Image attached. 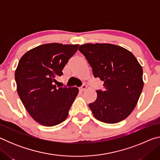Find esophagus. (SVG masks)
Instances as JSON below:
<instances>
[{"instance_id": "obj_1", "label": "esophagus", "mask_w": 160, "mask_h": 160, "mask_svg": "<svg viewBox=\"0 0 160 160\" xmlns=\"http://www.w3.org/2000/svg\"><path fill=\"white\" fill-rule=\"evenodd\" d=\"M87 89V86L85 85H82V86L80 87V88H79V90L80 91H84V90H85Z\"/></svg>"}]
</instances>
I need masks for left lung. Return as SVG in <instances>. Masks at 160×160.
Listing matches in <instances>:
<instances>
[{"label":"left lung","instance_id":"1","mask_svg":"<svg viewBox=\"0 0 160 160\" xmlns=\"http://www.w3.org/2000/svg\"><path fill=\"white\" fill-rule=\"evenodd\" d=\"M79 51L92 68L94 78L104 82V90L89 104L97 120L116 123L135 109L143 88L142 68L131 51L111 44H86Z\"/></svg>","mask_w":160,"mask_h":160}]
</instances>
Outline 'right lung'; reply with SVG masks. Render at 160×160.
Here are the masks:
<instances>
[{
    "instance_id": "obj_1",
    "label": "right lung",
    "mask_w": 160,
    "mask_h": 160,
    "mask_svg": "<svg viewBox=\"0 0 160 160\" xmlns=\"http://www.w3.org/2000/svg\"><path fill=\"white\" fill-rule=\"evenodd\" d=\"M79 44L40 45L22 56L15 72L17 91L30 116L41 125L65 121L78 94L77 88H57L56 78L78 51Z\"/></svg>"
}]
</instances>
